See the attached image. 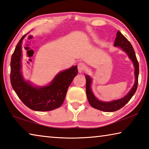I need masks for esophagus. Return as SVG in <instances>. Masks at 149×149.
I'll list each match as a JSON object with an SVG mask.
<instances>
[{
    "label": "esophagus",
    "mask_w": 149,
    "mask_h": 149,
    "mask_svg": "<svg viewBox=\"0 0 149 149\" xmlns=\"http://www.w3.org/2000/svg\"><path fill=\"white\" fill-rule=\"evenodd\" d=\"M77 69L79 73H81L86 69V66H85V65L84 63H79L77 65Z\"/></svg>",
    "instance_id": "esophagus-1"
}]
</instances>
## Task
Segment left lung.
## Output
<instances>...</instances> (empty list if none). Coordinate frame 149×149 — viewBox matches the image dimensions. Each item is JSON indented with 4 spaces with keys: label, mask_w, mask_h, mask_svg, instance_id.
Masks as SVG:
<instances>
[{
    "label": "left lung",
    "mask_w": 149,
    "mask_h": 149,
    "mask_svg": "<svg viewBox=\"0 0 149 149\" xmlns=\"http://www.w3.org/2000/svg\"><path fill=\"white\" fill-rule=\"evenodd\" d=\"M114 46L120 47L121 49L123 50L128 55L130 60L132 61L133 65L135 67V80L134 85H133L132 89L130 91V92L124 97L120 99L112 100V101L110 102H104L99 100L95 97V96L93 94L91 90V87L92 79L89 75H85V78H86V94L88 101H89L90 105L92 107L97 110L104 111V112H114V111L118 110L123 107H124L130 101V99H132L133 95L135 94L136 90L137 89L138 85V77L139 72V63L132 44L118 31L116 35V37Z\"/></svg>",
    "instance_id": "8db88e82"
}]
</instances>
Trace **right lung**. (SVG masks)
Here are the masks:
<instances>
[{"label":"right lung","mask_w":149,"mask_h":149,"mask_svg":"<svg viewBox=\"0 0 149 149\" xmlns=\"http://www.w3.org/2000/svg\"><path fill=\"white\" fill-rule=\"evenodd\" d=\"M24 35L19 40L12 55L10 82L12 87L24 104L35 111H50L59 108L65 99L70 85L78 74L77 66L58 74L49 85L35 87L26 81L22 73V43Z\"/></svg>","instance_id":"1"}]
</instances>
